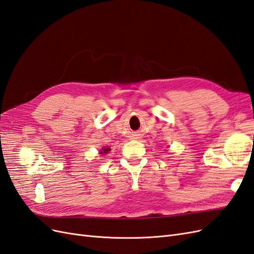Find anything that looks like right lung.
I'll return each mask as SVG.
<instances>
[{
	"label": "right lung",
	"mask_w": 254,
	"mask_h": 254,
	"mask_svg": "<svg viewBox=\"0 0 254 254\" xmlns=\"http://www.w3.org/2000/svg\"><path fill=\"white\" fill-rule=\"evenodd\" d=\"M110 150H111L110 148H103L102 150L100 151V154H105V153H107V152L110 151Z\"/></svg>",
	"instance_id": "1"
}]
</instances>
